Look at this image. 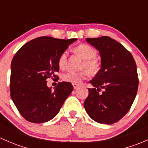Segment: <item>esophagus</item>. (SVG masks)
Wrapping results in <instances>:
<instances>
[{
	"mask_svg": "<svg viewBox=\"0 0 148 148\" xmlns=\"http://www.w3.org/2000/svg\"><path fill=\"white\" fill-rule=\"evenodd\" d=\"M73 85V87H74V89H77V88L79 87V84H72Z\"/></svg>",
	"mask_w": 148,
	"mask_h": 148,
	"instance_id": "obj_1",
	"label": "esophagus"
}]
</instances>
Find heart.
Wrapping results in <instances>:
<instances>
[{"label": "heart", "instance_id": "heart-1", "mask_svg": "<svg viewBox=\"0 0 148 148\" xmlns=\"http://www.w3.org/2000/svg\"><path fill=\"white\" fill-rule=\"evenodd\" d=\"M75 51L80 55L83 59H84L82 66L84 70L81 71H69L64 74L63 79L67 82L72 84H79L82 81L88 77L89 73L90 74H95L98 71L99 68V62L96 59L97 51L92 46L86 44H82L75 48ZM68 51H65L59 56L58 59V64L60 68H64L66 63Z\"/></svg>", "mask_w": 148, "mask_h": 148}]
</instances>
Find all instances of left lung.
Here are the masks:
<instances>
[{"instance_id":"8db88e82","label":"left lung","mask_w":148,"mask_h":148,"mask_svg":"<svg viewBox=\"0 0 148 148\" xmlns=\"http://www.w3.org/2000/svg\"><path fill=\"white\" fill-rule=\"evenodd\" d=\"M86 41L99 52L101 69L89 81L94 88L88 89L84 107L95 122L111 125L128 112L135 100L139 84L136 63L130 52L110 37Z\"/></svg>"}]
</instances>
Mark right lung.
Returning <instances> with one entry per match:
<instances>
[{"label":"right lung","instance_id":"1","mask_svg":"<svg viewBox=\"0 0 148 148\" xmlns=\"http://www.w3.org/2000/svg\"><path fill=\"white\" fill-rule=\"evenodd\" d=\"M77 40L38 37L16 53L10 67V97L26 120L43 123L52 120L71 95L74 88L70 82H59L52 89L46 79L56 78L59 56Z\"/></svg>","mask_w":148,"mask_h":148}]
</instances>
